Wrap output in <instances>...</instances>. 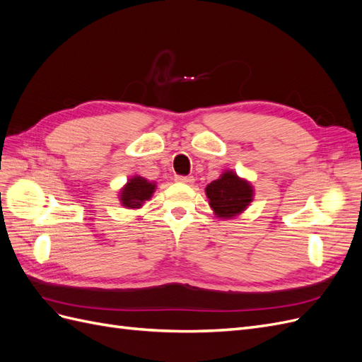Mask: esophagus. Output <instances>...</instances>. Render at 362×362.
<instances>
[{
	"label": "esophagus",
	"mask_w": 362,
	"mask_h": 362,
	"mask_svg": "<svg viewBox=\"0 0 362 362\" xmlns=\"http://www.w3.org/2000/svg\"><path fill=\"white\" fill-rule=\"evenodd\" d=\"M175 181L184 182V184H192L194 181V178L193 177H181V175H178V177H175Z\"/></svg>",
	"instance_id": "34e87169"
}]
</instances>
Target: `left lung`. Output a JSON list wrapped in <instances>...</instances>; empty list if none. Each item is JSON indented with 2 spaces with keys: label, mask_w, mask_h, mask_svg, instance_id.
<instances>
[{
  "label": "left lung",
  "mask_w": 362,
  "mask_h": 362,
  "mask_svg": "<svg viewBox=\"0 0 362 362\" xmlns=\"http://www.w3.org/2000/svg\"><path fill=\"white\" fill-rule=\"evenodd\" d=\"M205 193L214 214L222 218H233L243 213L254 199L252 185L233 170H225L221 178L208 184Z\"/></svg>",
  "instance_id": "obj_1"
}]
</instances>
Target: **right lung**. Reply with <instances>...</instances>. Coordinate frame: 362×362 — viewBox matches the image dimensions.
<instances>
[{
    "label": "right lung",
    "instance_id": "obj_1",
    "mask_svg": "<svg viewBox=\"0 0 362 362\" xmlns=\"http://www.w3.org/2000/svg\"><path fill=\"white\" fill-rule=\"evenodd\" d=\"M156 182H149L146 178L136 175V177L129 178L120 190V204L127 208H140L145 201H149L152 193L156 192Z\"/></svg>",
    "mask_w": 362,
    "mask_h": 362
}]
</instances>
